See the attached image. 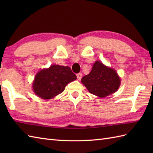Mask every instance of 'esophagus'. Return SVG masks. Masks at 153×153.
Here are the masks:
<instances>
[{"label":"esophagus","instance_id":"1","mask_svg":"<svg viewBox=\"0 0 153 153\" xmlns=\"http://www.w3.org/2000/svg\"><path fill=\"white\" fill-rule=\"evenodd\" d=\"M76 76H77V79L80 80L81 79H82V73L77 74Z\"/></svg>","mask_w":153,"mask_h":153}]
</instances>
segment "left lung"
Wrapping results in <instances>:
<instances>
[{
    "mask_svg": "<svg viewBox=\"0 0 153 153\" xmlns=\"http://www.w3.org/2000/svg\"><path fill=\"white\" fill-rule=\"evenodd\" d=\"M81 81L91 93L101 98L115 93L121 83L116 71L100 61L94 63L91 72Z\"/></svg>",
    "mask_w": 153,
    "mask_h": 153,
    "instance_id": "8db88e82",
    "label": "left lung"
}]
</instances>
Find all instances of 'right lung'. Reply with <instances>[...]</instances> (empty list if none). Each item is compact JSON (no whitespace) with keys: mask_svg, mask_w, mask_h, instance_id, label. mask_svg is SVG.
<instances>
[{"mask_svg":"<svg viewBox=\"0 0 153 153\" xmlns=\"http://www.w3.org/2000/svg\"><path fill=\"white\" fill-rule=\"evenodd\" d=\"M76 79V76L70 67L54 64L39 71L32 87L39 97L51 99L62 93L67 84Z\"/></svg>","mask_w":153,"mask_h":153,"instance_id":"obj_1","label":"right lung"}]
</instances>
